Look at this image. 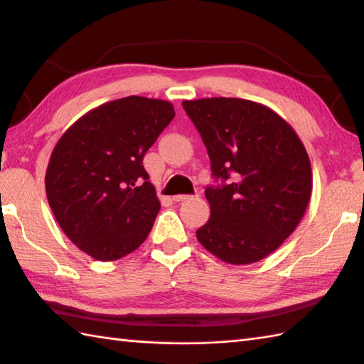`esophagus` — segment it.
Here are the masks:
<instances>
[{"label":"esophagus","instance_id":"esophagus-1","mask_svg":"<svg viewBox=\"0 0 364 364\" xmlns=\"http://www.w3.org/2000/svg\"><path fill=\"white\" fill-rule=\"evenodd\" d=\"M192 198V196H186V194H178L173 196V202H186V200Z\"/></svg>","mask_w":364,"mask_h":364}]
</instances>
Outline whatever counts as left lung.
I'll use <instances>...</instances> for the list:
<instances>
[{"label":"left lung","instance_id":"left-lung-1","mask_svg":"<svg viewBox=\"0 0 364 364\" xmlns=\"http://www.w3.org/2000/svg\"><path fill=\"white\" fill-rule=\"evenodd\" d=\"M222 186H208L211 215L197 239L214 257L241 266L280 247L304 218L311 162L288 122L242 98L184 100Z\"/></svg>","mask_w":364,"mask_h":364}]
</instances>
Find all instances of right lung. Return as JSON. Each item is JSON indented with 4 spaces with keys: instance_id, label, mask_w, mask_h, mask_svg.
<instances>
[{
    "instance_id": "1",
    "label": "right lung",
    "mask_w": 364,
    "mask_h": 364,
    "mask_svg": "<svg viewBox=\"0 0 364 364\" xmlns=\"http://www.w3.org/2000/svg\"><path fill=\"white\" fill-rule=\"evenodd\" d=\"M166 100L131 95L84 114L59 139L45 173L59 227L98 261L134 252L161 203L142 159L172 119Z\"/></svg>"
}]
</instances>
